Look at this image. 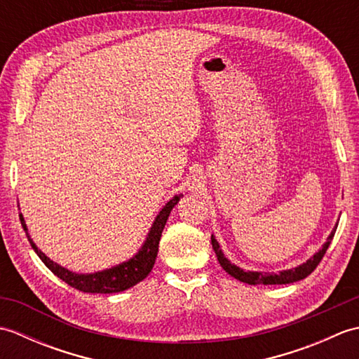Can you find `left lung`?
<instances>
[{"instance_id":"8db88e82","label":"left lung","mask_w":359,"mask_h":359,"mask_svg":"<svg viewBox=\"0 0 359 359\" xmlns=\"http://www.w3.org/2000/svg\"><path fill=\"white\" fill-rule=\"evenodd\" d=\"M334 231H337V226H334V230L330 233L329 239H327V242L323 245V248L318 251V253L310 257L309 261L306 264H302L299 266H296V269H292V270H284L280 273H264V271H243L242 269H239V266L233 265L228 259L224 256L222 250L219 248V243L217 241L212 238L211 236V245H212V250H215V253L217 256V261L219 264L222 265V269L230 274V276L236 278L241 282H245V284H250V285H259V284H264V285H276V284H292V282H296V280H301L304 278H307L309 274L313 271L318 264L321 262V259L324 257L327 248H329L330 242L333 239L334 236Z\"/></svg>"}]
</instances>
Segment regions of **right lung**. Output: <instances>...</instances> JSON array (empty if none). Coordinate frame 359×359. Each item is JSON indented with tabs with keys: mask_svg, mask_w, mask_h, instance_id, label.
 Listing matches in <instances>:
<instances>
[{
	"mask_svg": "<svg viewBox=\"0 0 359 359\" xmlns=\"http://www.w3.org/2000/svg\"><path fill=\"white\" fill-rule=\"evenodd\" d=\"M179 201H180V196H174L172 199L162 208V211L158 212V216L156 217L154 224H152L151 231L148 234L147 241H144L143 247L133 259H129L128 262H123L117 266H112L109 270H103L93 274L72 273L69 270L63 269V266H60L53 261H50L48 256L36 248L32 239H30V236L27 233V226L22 216H20V220H21L22 228H25L30 245H32V248L35 250L38 257L41 259L44 265L48 266L55 276L65 280L67 285L77 288L83 293H118V292H123V290L134 287L135 284H139V282L147 278L149 271L152 270L157 257L160 236H162L168 216H170L171 210L177 205Z\"/></svg>",
	"mask_w": 359,
	"mask_h": 359,
	"instance_id": "right-lung-1",
	"label": "right lung"
}]
</instances>
